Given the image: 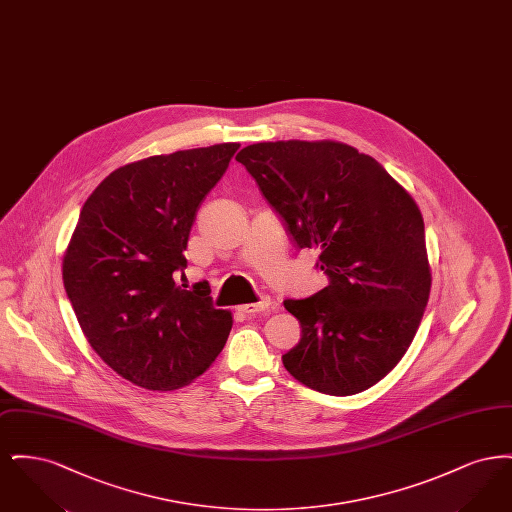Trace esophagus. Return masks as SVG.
Wrapping results in <instances>:
<instances>
[{
	"mask_svg": "<svg viewBox=\"0 0 512 512\" xmlns=\"http://www.w3.org/2000/svg\"><path fill=\"white\" fill-rule=\"evenodd\" d=\"M270 307V297H261L257 303H245L240 307V311L245 315H255V313H263Z\"/></svg>",
	"mask_w": 512,
	"mask_h": 512,
	"instance_id": "obj_1",
	"label": "esophagus"
}]
</instances>
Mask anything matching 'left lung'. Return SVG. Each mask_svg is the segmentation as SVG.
<instances>
[{"label": "left lung", "mask_w": 512, "mask_h": 512, "mask_svg": "<svg viewBox=\"0 0 512 512\" xmlns=\"http://www.w3.org/2000/svg\"><path fill=\"white\" fill-rule=\"evenodd\" d=\"M236 161L295 245L317 247L330 278L315 295L284 301L301 322L286 370L328 395L368 390L401 361L430 297L418 205L376 159L340 142H263Z\"/></svg>", "instance_id": "obj_1"}]
</instances>
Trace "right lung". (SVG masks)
<instances>
[{"label": "right lung", "mask_w": 512, "mask_h": 512, "mask_svg": "<svg viewBox=\"0 0 512 512\" xmlns=\"http://www.w3.org/2000/svg\"><path fill=\"white\" fill-rule=\"evenodd\" d=\"M240 144L155 155L111 172L86 199L63 257V284L88 343L124 380L190 384L219 357L232 313L207 282L182 290L195 213Z\"/></svg>", "instance_id": "obj_1"}]
</instances>
